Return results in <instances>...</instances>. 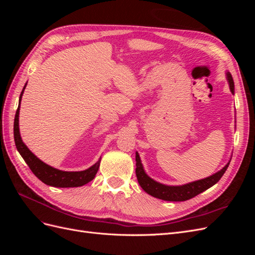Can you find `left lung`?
Masks as SVG:
<instances>
[{
    "mask_svg": "<svg viewBox=\"0 0 255 255\" xmlns=\"http://www.w3.org/2000/svg\"><path fill=\"white\" fill-rule=\"evenodd\" d=\"M227 80L230 85L231 92L234 95V82L230 72H227ZM229 164L230 163L223 167L220 171L216 172L211 176L205 177V179L181 185V186H168V185H164L154 181L144 172L139 154L136 152V176L141 188L146 194L151 195L152 197L165 200V201H186V200H189L196 197L197 195L201 194V192L217 183L221 179V176L225 174L229 167Z\"/></svg>",
    "mask_w": 255,
    "mask_h": 255,
    "instance_id": "8db88e82",
    "label": "left lung"
}]
</instances>
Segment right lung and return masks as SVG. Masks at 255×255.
<instances>
[{
  "label": "right lung",
  "mask_w": 255,
  "mask_h": 255,
  "mask_svg": "<svg viewBox=\"0 0 255 255\" xmlns=\"http://www.w3.org/2000/svg\"><path fill=\"white\" fill-rule=\"evenodd\" d=\"M26 87H23L22 92L20 95L19 99V106L16 112V116H14V122H13V138H14V143H16L17 150L19 151L20 155L25 160V163L29 167L32 172L44 184L50 185L53 187H79L83 186V185L89 183L90 181L94 180L96 176L99 167H100V158L97 163L91 166L90 168L86 169L84 171H63L58 170L56 168H53L42 160H40L36 155L29 151V149L22 141L21 136H20V130H19V112H20V102L21 98L23 95V91H24Z\"/></svg>",
  "instance_id": "right-lung-1"
}]
</instances>
